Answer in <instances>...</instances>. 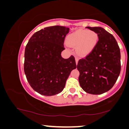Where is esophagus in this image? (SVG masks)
<instances>
[{
  "label": "esophagus",
  "instance_id": "esophagus-1",
  "mask_svg": "<svg viewBox=\"0 0 129 129\" xmlns=\"http://www.w3.org/2000/svg\"><path fill=\"white\" fill-rule=\"evenodd\" d=\"M75 62H76V64H78V58H75Z\"/></svg>",
  "mask_w": 129,
  "mask_h": 129
}]
</instances>
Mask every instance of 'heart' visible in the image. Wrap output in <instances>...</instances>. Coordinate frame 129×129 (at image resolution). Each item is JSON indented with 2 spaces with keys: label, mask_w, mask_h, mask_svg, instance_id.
I'll list each match as a JSON object with an SVG mask.
<instances>
[{
  "label": "heart",
  "mask_w": 129,
  "mask_h": 129,
  "mask_svg": "<svg viewBox=\"0 0 129 129\" xmlns=\"http://www.w3.org/2000/svg\"><path fill=\"white\" fill-rule=\"evenodd\" d=\"M99 39L98 34L94 31L79 29L68 36L67 43L70 46L75 47L78 55L85 57L94 50Z\"/></svg>",
  "instance_id": "obj_1"
}]
</instances>
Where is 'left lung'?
I'll return each mask as SVG.
<instances>
[{
    "label": "left lung",
    "instance_id": "left-lung-1",
    "mask_svg": "<svg viewBox=\"0 0 129 129\" xmlns=\"http://www.w3.org/2000/svg\"><path fill=\"white\" fill-rule=\"evenodd\" d=\"M86 28L96 32L99 39L94 50L78 61L79 82L86 93L100 95L109 90L118 78L121 70L120 52L115 37L104 28Z\"/></svg>",
    "mask_w": 129,
    "mask_h": 129
}]
</instances>
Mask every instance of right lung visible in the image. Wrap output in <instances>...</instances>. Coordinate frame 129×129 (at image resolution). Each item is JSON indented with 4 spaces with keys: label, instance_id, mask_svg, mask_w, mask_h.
I'll use <instances>...</instances> for the list:
<instances>
[{
    "label": "right lung",
    "instance_id": "add662e5",
    "mask_svg": "<svg viewBox=\"0 0 129 129\" xmlns=\"http://www.w3.org/2000/svg\"><path fill=\"white\" fill-rule=\"evenodd\" d=\"M69 31L64 26L47 27L36 32L26 45L25 75L31 87L41 95L62 92L71 72L77 68L73 55L64 59L61 55Z\"/></svg>",
    "mask_w": 129,
    "mask_h": 129
}]
</instances>
